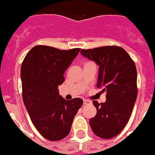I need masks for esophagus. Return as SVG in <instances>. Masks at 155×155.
Listing matches in <instances>:
<instances>
[{"label":"esophagus","instance_id":"obj_1","mask_svg":"<svg viewBox=\"0 0 155 155\" xmlns=\"http://www.w3.org/2000/svg\"><path fill=\"white\" fill-rule=\"evenodd\" d=\"M90 103H91V101H87V100H84V101H83V104H84V105H87V104H90Z\"/></svg>","mask_w":155,"mask_h":155}]
</instances>
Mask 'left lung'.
Wrapping results in <instances>:
<instances>
[{"instance_id": "obj_1", "label": "left lung", "mask_w": 155, "mask_h": 155, "mask_svg": "<svg viewBox=\"0 0 155 155\" xmlns=\"http://www.w3.org/2000/svg\"><path fill=\"white\" fill-rule=\"evenodd\" d=\"M81 54L99 66L97 87L107 92V101H93L97 114L89 124L95 135L111 139L129 121L137 97L135 63L123 48L115 46L82 49Z\"/></svg>"}]
</instances>
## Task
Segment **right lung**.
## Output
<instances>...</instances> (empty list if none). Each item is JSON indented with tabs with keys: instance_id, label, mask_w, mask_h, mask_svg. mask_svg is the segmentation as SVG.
<instances>
[{
	"instance_id": "obj_1",
	"label": "right lung",
	"mask_w": 155,
	"mask_h": 155,
	"mask_svg": "<svg viewBox=\"0 0 155 155\" xmlns=\"http://www.w3.org/2000/svg\"><path fill=\"white\" fill-rule=\"evenodd\" d=\"M79 51L80 48L60 50L36 46L21 64L24 104L33 124L50 141H59L70 134L73 118L83 104L81 98L65 100L58 89Z\"/></svg>"
}]
</instances>
